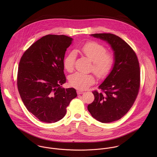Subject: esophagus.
<instances>
[{"instance_id": "34e87169", "label": "esophagus", "mask_w": 157, "mask_h": 157, "mask_svg": "<svg viewBox=\"0 0 157 157\" xmlns=\"http://www.w3.org/2000/svg\"><path fill=\"white\" fill-rule=\"evenodd\" d=\"M83 91H82V90H77V93L78 94H83Z\"/></svg>"}]
</instances>
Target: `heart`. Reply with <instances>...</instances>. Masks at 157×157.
<instances>
[{"label":"heart","instance_id":"heart-1","mask_svg":"<svg viewBox=\"0 0 157 157\" xmlns=\"http://www.w3.org/2000/svg\"><path fill=\"white\" fill-rule=\"evenodd\" d=\"M80 52L92 62L91 70L100 78L107 77L111 72L115 63V57L111 52H107L106 48L95 42H89L83 45ZM75 54L70 52L63 60V67L69 72L73 71ZM92 74L75 72L69 77V85L75 88L85 90L95 83Z\"/></svg>","mask_w":157,"mask_h":157}]
</instances>
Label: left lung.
Returning a JSON list of instances; mask_svg holds the SVG:
<instances>
[{"instance_id":"8db88e82","label":"left lung","mask_w":157,"mask_h":157,"mask_svg":"<svg viewBox=\"0 0 157 157\" xmlns=\"http://www.w3.org/2000/svg\"><path fill=\"white\" fill-rule=\"evenodd\" d=\"M91 36L111 45L115 63L98 87L101 92L92 91L95 98L88 110L97 120L111 123L122 118L134 103L140 87V64L133 49L120 37L111 33Z\"/></svg>"}]
</instances>
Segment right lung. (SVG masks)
<instances>
[{
  "instance_id": "1",
  "label": "right lung",
  "mask_w": 157,
  "mask_h": 157,
  "mask_svg": "<svg viewBox=\"0 0 157 157\" xmlns=\"http://www.w3.org/2000/svg\"><path fill=\"white\" fill-rule=\"evenodd\" d=\"M72 40L65 35H46L31 45L21 59L18 90L28 111L41 121L51 123L63 118L77 97L74 88L61 87L67 81L63 60Z\"/></svg>"
}]
</instances>
